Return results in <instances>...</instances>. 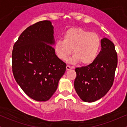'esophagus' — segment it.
Segmentation results:
<instances>
[{"instance_id": "1", "label": "esophagus", "mask_w": 127, "mask_h": 127, "mask_svg": "<svg viewBox=\"0 0 127 127\" xmlns=\"http://www.w3.org/2000/svg\"><path fill=\"white\" fill-rule=\"evenodd\" d=\"M73 67H70V66H69V65H67L66 66V70H70V69H72Z\"/></svg>"}]
</instances>
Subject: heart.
Returning <instances> with one entry per match:
<instances>
[{
    "label": "heart",
    "instance_id": "obj_1",
    "mask_svg": "<svg viewBox=\"0 0 127 127\" xmlns=\"http://www.w3.org/2000/svg\"><path fill=\"white\" fill-rule=\"evenodd\" d=\"M100 45L101 40L97 33L81 28H72L64 33L63 40L56 42L54 49L57 56L62 60H66L73 49V56L69 62L88 65L97 58Z\"/></svg>",
    "mask_w": 127,
    "mask_h": 127
}]
</instances>
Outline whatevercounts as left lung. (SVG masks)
<instances>
[{"instance_id": "1", "label": "left lung", "mask_w": 127, "mask_h": 127, "mask_svg": "<svg viewBox=\"0 0 127 127\" xmlns=\"http://www.w3.org/2000/svg\"><path fill=\"white\" fill-rule=\"evenodd\" d=\"M101 46V50L94 62L75 68L74 87L79 97L85 102L91 103L102 98L114 81L118 64L115 45L109 39L103 38Z\"/></svg>"}]
</instances>
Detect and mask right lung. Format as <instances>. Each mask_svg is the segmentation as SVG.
Wrapping results in <instances>:
<instances>
[{"label":"right lung","instance_id":"add662e5","mask_svg":"<svg viewBox=\"0 0 127 127\" xmlns=\"http://www.w3.org/2000/svg\"><path fill=\"white\" fill-rule=\"evenodd\" d=\"M54 43L53 26L45 20L27 27L13 47L14 78L36 101H47L52 97L66 70V64L55 54Z\"/></svg>","mask_w":127,"mask_h":127}]
</instances>
